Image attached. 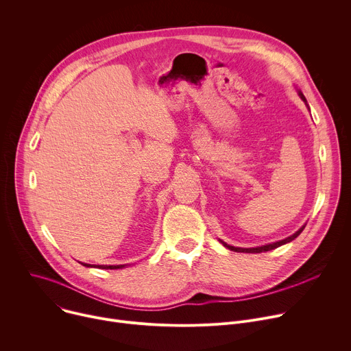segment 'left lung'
Instances as JSON below:
<instances>
[{"instance_id":"1","label":"left lung","mask_w":351,"mask_h":351,"mask_svg":"<svg viewBox=\"0 0 351 351\" xmlns=\"http://www.w3.org/2000/svg\"><path fill=\"white\" fill-rule=\"evenodd\" d=\"M298 95H300V98L303 99V101L307 104V99H306V97L303 95V93L298 90ZM307 107H308V104H307ZM306 228V225H303L302 228H300L295 233H293L291 236H289V237H286V239H283V240H279V241H275V243H269V244H265V245H260V247H252V248H243V247H234V245H230V244H226L225 241H222L221 239H219V241L226 247V248H229V250H232V252H236V253H263V252H269V250H274V248H276V247H280V245H283V244H286V243H290L291 240H294L300 233L303 232V229Z\"/></svg>"}]
</instances>
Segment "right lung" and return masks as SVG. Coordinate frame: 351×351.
Returning a JSON list of instances; mask_svg holds the SVG:
<instances>
[{"instance_id":"1","label":"right lung","mask_w":351,"mask_h":351,"mask_svg":"<svg viewBox=\"0 0 351 351\" xmlns=\"http://www.w3.org/2000/svg\"><path fill=\"white\" fill-rule=\"evenodd\" d=\"M80 264L84 267H88V268H98V269H121V268L126 267V265H91V264H84V263H80Z\"/></svg>"}]
</instances>
